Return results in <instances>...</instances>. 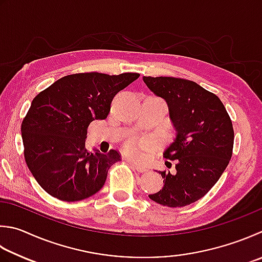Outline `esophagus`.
Returning a JSON list of instances; mask_svg holds the SVG:
<instances>
[{"instance_id": "obj_1", "label": "esophagus", "mask_w": 262, "mask_h": 262, "mask_svg": "<svg viewBox=\"0 0 262 262\" xmlns=\"http://www.w3.org/2000/svg\"><path fill=\"white\" fill-rule=\"evenodd\" d=\"M130 163V165L133 167V169L135 170H137L138 172H146L147 171V167H145V166H142V165H139V164H137V163H133V162H129Z\"/></svg>"}]
</instances>
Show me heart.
<instances>
[{
	"mask_svg": "<svg viewBox=\"0 0 262 262\" xmlns=\"http://www.w3.org/2000/svg\"><path fill=\"white\" fill-rule=\"evenodd\" d=\"M152 145H154V140L151 139H133L124 145V150L127 155L138 159L141 155V150L149 149Z\"/></svg>",
	"mask_w": 262,
	"mask_h": 262,
	"instance_id": "1",
	"label": "heart"
}]
</instances>
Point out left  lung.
I'll use <instances>...</instances> for the list:
<instances>
[{"mask_svg":"<svg viewBox=\"0 0 262 262\" xmlns=\"http://www.w3.org/2000/svg\"><path fill=\"white\" fill-rule=\"evenodd\" d=\"M142 80L166 101L177 131L164 151L176 169L160 171L164 185L149 199L169 208L189 205L216 184L228 165L234 147L233 123L219 98L195 82L163 76Z\"/></svg>","mask_w":262,"mask_h":262,"instance_id":"1","label":"left lung"}]
</instances>
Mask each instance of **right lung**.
<instances>
[{
    "label": "right lung",
    "mask_w": 262,
    "mask_h": 262,
    "mask_svg": "<svg viewBox=\"0 0 262 262\" xmlns=\"http://www.w3.org/2000/svg\"><path fill=\"white\" fill-rule=\"evenodd\" d=\"M140 75L80 73L59 78L34 98L21 123L24 156L48 194L66 202L88 199L105 185L120 152L85 149L88 126L105 120L117 92Z\"/></svg>",
    "instance_id": "add662e5"
}]
</instances>
